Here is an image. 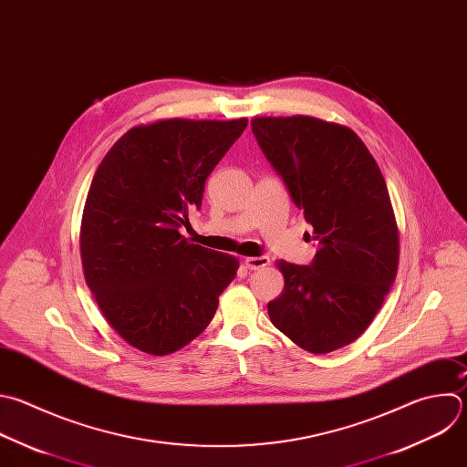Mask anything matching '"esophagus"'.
Segmentation results:
<instances>
[{"mask_svg":"<svg viewBox=\"0 0 467 467\" xmlns=\"http://www.w3.org/2000/svg\"><path fill=\"white\" fill-rule=\"evenodd\" d=\"M245 262V267L247 269H264L269 265V256H249L244 260Z\"/></svg>","mask_w":467,"mask_h":467,"instance_id":"obj_1","label":"esophagus"}]
</instances>
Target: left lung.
Wrapping results in <instances>:
<instances>
[{
  "mask_svg": "<svg viewBox=\"0 0 467 467\" xmlns=\"http://www.w3.org/2000/svg\"><path fill=\"white\" fill-rule=\"evenodd\" d=\"M251 130L317 245L309 265L276 262L284 291L267 304L269 319L306 352L339 350L370 327L398 273L400 236L383 174L347 126L293 115L254 117Z\"/></svg>",
  "mask_w": 467,
  "mask_h": 467,
  "instance_id": "obj_1",
  "label": "left lung"
}]
</instances>
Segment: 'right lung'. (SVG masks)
<instances>
[{
  "label": "right lung",
  "instance_id": "add662e5",
  "mask_svg": "<svg viewBox=\"0 0 467 467\" xmlns=\"http://www.w3.org/2000/svg\"><path fill=\"white\" fill-rule=\"evenodd\" d=\"M247 119H165L128 130L99 165L82 214L84 278L109 327L133 348L169 356L213 321L240 267L180 227Z\"/></svg>",
  "mask_w": 467,
  "mask_h": 467
}]
</instances>
